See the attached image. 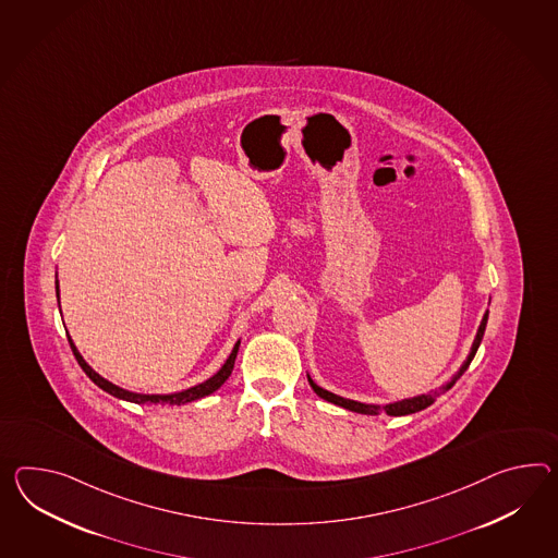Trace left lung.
I'll use <instances>...</instances> for the list:
<instances>
[{"mask_svg":"<svg viewBox=\"0 0 558 558\" xmlns=\"http://www.w3.org/2000/svg\"><path fill=\"white\" fill-rule=\"evenodd\" d=\"M486 325H488V311H486L484 318H482V323H480L476 339H474V344H472V351H470V354H468V359L463 361L462 368H460V371L453 375V379L449 380L448 385H444V387L435 389V391H432V393L417 395V397L403 399V401L389 403V405H367V403H359V401H351V399H344V397H339V395L330 393V391H327V389L318 387V385H316V383H314L311 377H308V383H311V387H313L314 393L318 395V397H323V399L328 401V403H335V405H339V408L349 409V411H356V413H363V415H380V413H387V415L399 417V415L417 413V411H422V409L429 408V405L434 403L435 399H437L439 395H444L446 391H448V389H451V387H453V383L460 379L463 373L468 371L470 363H472V359L476 356L480 342H482V339H484V330H486Z\"/></svg>","mask_w":558,"mask_h":558,"instance_id":"obj_1","label":"left lung"}]
</instances>
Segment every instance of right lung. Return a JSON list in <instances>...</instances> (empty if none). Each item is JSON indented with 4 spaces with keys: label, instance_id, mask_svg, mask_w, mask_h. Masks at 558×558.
<instances>
[{
    "label": "right lung",
    "instance_id": "right-lung-1",
    "mask_svg": "<svg viewBox=\"0 0 558 558\" xmlns=\"http://www.w3.org/2000/svg\"><path fill=\"white\" fill-rule=\"evenodd\" d=\"M56 296H58V280H56ZM69 342L70 349H72V353L76 356V361H78L82 371H84V373L88 375V379L93 380L95 385H98L102 391H107V393L112 395V397L124 399V401H131V403H155V405H183V403L197 401V399H202V397H207V395L218 391L219 387L230 377L231 371H233V363H235V356H238V349H240V340H238L235 347H233V351H231L230 356H228V361L223 363V367L219 368L218 373H216L211 379L204 380V383H199V385H195V387H190V389H185V391H179V393L143 395L131 393V391H126V389H121V387L112 385V383L105 379V377H100L96 371L88 367V363L82 359V354L78 353V349L74 347V342H72L70 337Z\"/></svg>",
    "mask_w": 558,
    "mask_h": 558
}]
</instances>
